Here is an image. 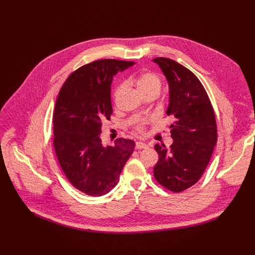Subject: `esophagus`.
Segmentation results:
<instances>
[{"label": "esophagus", "instance_id": "esophagus-1", "mask_svg": "<svg viewBox=\"0 0 255 255\" xmlns=\"http://www.w3.org/2000/svg\"><path fill=\"white\" fill-rule=\"evenodd\" d=\"M135 147H136V149H145V148L148 147V145L146 143H144V142L138 141V142H136Z\"/></svg>", "mask_w": 255, "mask_h": 255}]
</instances>
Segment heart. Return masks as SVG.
<instances>
[{
	"label": "heart",
	"mask_w": 255,
	"mask_h": 255,
	"mask_svg": "<svg viewBox=\"0 0 255 255\" xmlns=\"http://www.w3.org/2000/svg\"><path fill=\"white\" fill-rule=\"evenodd\" d=\"M135 84L138 88V90L141 92V94H145V93H148L154 90H160L161 84H160V80L158 79L157 76H155L152 72H142L140 74L136 79H135ZM125 86L124 85H120L116 91H115V99H117L120 94L123 92ZM148 123V120H141L137 125H136V132L137 133H142L143 132V128L144 125Z\"/></svg>",
	"instance_id": "heart-1"
}]
</instances>
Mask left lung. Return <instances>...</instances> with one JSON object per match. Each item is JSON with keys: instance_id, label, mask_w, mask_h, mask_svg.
I'll list each match as a JSON object with an SVG mask.
<instances>
[{"instance_id": "left-lung-1", "label": "left lung", "mask_w": 255, "mask_h": 255, "mask_svg": "<svg viewBox=\"0 0 255 255\" xmlns=\"http://www.w3.org/2000/svg\"><path fill=\"white\" fill-rule=\"evenodd\" d=\"M152 61L167 81L166 115L173 120L170 148L164 144L154 146L159 158L153 173L158 184L179 193L197 183L210 161L217 143L215 114L203 85L191 70L165 57Z\"/></svg>"}]
</instances>
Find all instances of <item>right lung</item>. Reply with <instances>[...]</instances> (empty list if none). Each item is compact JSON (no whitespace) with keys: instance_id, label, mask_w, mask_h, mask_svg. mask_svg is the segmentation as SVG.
Returning a JSON list of instances; mask_svg holds the SVG:
<instances>
[{"instance_id":"right-lung-1","label":"right lung","mask_w":255,"mask_h":255,"mask_svg":"<svg viewBox=\"0 0 255 255\" xmlns=\"http://www.w3.org/2000/svg\"><path fill=\"white\" fill-rule=\"evenodd\" d=\"M133 61L101 59L86 64L68 77L59 91L53 114V145L69 183L92 197L114 189L134 151L135 142L118 138L104 146L102 125L113 112L111 84L118 71Z\"/></svg>"}]
</instances>
